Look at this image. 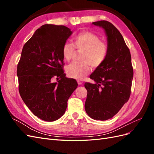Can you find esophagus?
Instances as JSON below:
<instances>
[{"instance_id": "1", "label": "esophagus", "mask_w": 154, "mask_h": 154, "mask_svg": "<svg viewBox=\"0 0 154 154\" xmlns=\"http://www.w3.org/2000/svg\"><path fill=\"white\" fill-rule=\"evenodd\" d=\"M77 82H78V85H81L82 84V81H80V80H77Z\"/></svg>"}]
</instances>
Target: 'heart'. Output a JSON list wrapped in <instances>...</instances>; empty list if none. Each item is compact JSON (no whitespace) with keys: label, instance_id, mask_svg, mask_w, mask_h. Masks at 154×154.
<instances>
[{"label":"heart","instance_id":"obj_1","mask_svg":"<svg viewBox=\"0 0 154 154\" xmlns=\"http://www.w3.org/2000/svg\"><path fill=\"white\" fill-rule=\"evenodd\" d=\"M75 48L81 54L82 62H74L67 67V75L72 78L82 80L91 71V66L97 67L103 63L108 54L107 45L101 42L98 36L91 32H83L74 38L73 45L66 43L62 48L63 58L70 61L75 52Z\"/></svg>","mask_w":154,"mask_h":154}]
</instances>
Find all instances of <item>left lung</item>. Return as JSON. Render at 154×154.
<instances>
[{
    "instance_id": "8db88e82",
    "label": "left lung",
    "mask_w": 154,
    "mask_h": 154,
    "mask_svg": "<svg viewBox=\"0 0 154 154\" xmlns=\"http://www.w3.org/2000/svg\"><path fill=\"white\" fill-rule=\"evenodd\" d=\"M92 24L104 29L109 51L103 63L91 74L95 83H85V109L93 119L105 121L112 118L128 101L134 71L129 49L118 29L106 20Z\"/></svg>"
}]
</instances>
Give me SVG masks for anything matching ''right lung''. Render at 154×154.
<instances>
[{
  "label": "right lung",
  "instance_id": "1",
  "mask_svg": "<svg viewBox=\"0 0 154 154\" xmlns=\"http://www.w3.org/2000/svg\"><path fill=\"white\" fill-rule=\"evenodd\" d=\"M72 31L64 26L45 24L23 47L17 66L19 92L33 114L54 122L64 114L77 82L64 73L62 48ZM60 80L53 83L51 79Z\"/></svg>",
  "mask_w": 154,
  "mask_h": 154
}]
</instances>
